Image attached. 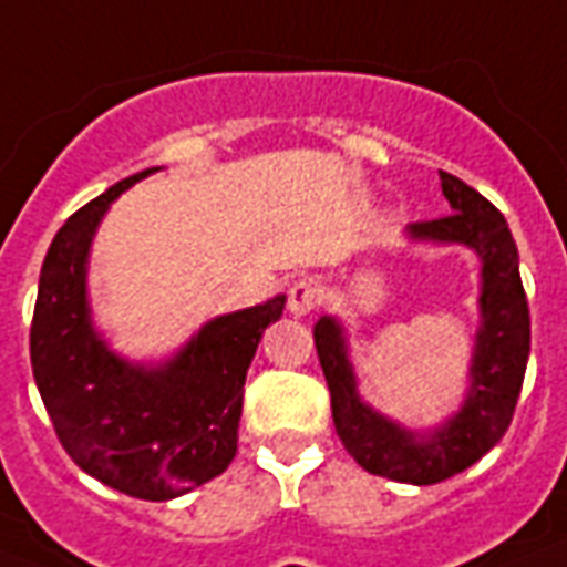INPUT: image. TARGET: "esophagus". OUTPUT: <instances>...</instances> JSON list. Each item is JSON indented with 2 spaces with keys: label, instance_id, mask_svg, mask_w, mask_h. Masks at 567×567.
<instances>
[{
  "label": "esophagus",
  "instance_id": "1",
  "mask_svg": "<svg viewBox=\"0 0 567 567\" xmlns=\"http://www.w3.org/2000/svg\"><path fill=\"white\" fill-rule=\"evenodd\" d=\"M320 296H323V289L317 287L313 280H296L292 287H289V299L287 308L292 317H305V313H311L317 305H320Z\"/></svg>",
  "mask_w": 567,
  "mask_h": 567
}]
</instances>
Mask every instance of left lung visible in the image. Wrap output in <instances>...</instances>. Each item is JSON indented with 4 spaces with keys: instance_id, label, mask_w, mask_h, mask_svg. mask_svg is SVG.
I'll list each match as a JSON object with an SVG mask.
<instances>
[{
    "instance_id": "obj_1",
    "label": "left lung",
    "mask_w": 567,
    "mask_h": 567,
    "mask_svg": "<svg viewBox=\"0 0 567 567\" xmlns=\"http://www.w3.org/2000/svg\"><path fill=\"white\" fill-rule=\"evenodd\" d=\"M450 217L411 223V244L468 247L481 259V323L471 347L468 383L458 411L429 429H408L374 411L350 359L344 323L323 313L313 326V344L332 392V420L341 444L371 474L429 486L471 468L498 444L514 420L532 344L528 301L519 280V254L504 214L465 181L441 172Z\"/></svg>"
}]
</instances>
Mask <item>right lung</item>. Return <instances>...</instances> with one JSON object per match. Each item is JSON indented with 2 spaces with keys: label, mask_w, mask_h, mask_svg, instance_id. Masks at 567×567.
Returning <instances> with one entry per match:
<instances>
[{
  "label": "right lung",
  "mask_w": 567,
  "mask_h": 567,
  "mask_svg": "<svg viewBox=\"0 0 567 567\" xmlns=\"http://www.w3.org/2000/svg\"><path fill=\"white\" fill-rule=\"evenodd\" d=\"M153 172L159 165L120 181L63 223L41 266L29 357L74 465L117 493L168 502L229 468L247 369L287 296L214 317L172 357H120L93 320L90 250L111 202Z\"/></svg>",
  "instance_id": "obj_1"
}]
</instances>
